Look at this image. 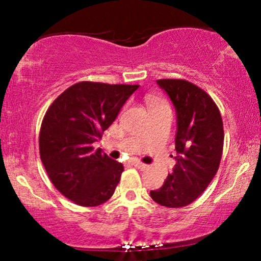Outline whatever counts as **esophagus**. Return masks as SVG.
Here are the masks:
<instances>
[{"label": "esophagus", "mask_w": 261, "mask_h": 261, "mask_svg": "<svg viewBox=\"0 0 261 261\" xmlns=\"http://www.w3.org/2000/svg\"><path fill=\"white\" fill-rule=\"evenodd\" d=\"M132 164H133L135 167H138V169H140V170L147 169V165H145V164L138 162V160H134V162H132Z\"/></svg>", "instance_id": "34e87169"}]
</instances>
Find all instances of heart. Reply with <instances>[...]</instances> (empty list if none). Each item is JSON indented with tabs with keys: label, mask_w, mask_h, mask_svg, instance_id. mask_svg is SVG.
<instances>
[{
	"label": "heart",
	"mask_w": 261,
	"mask_h": 261,
	"mask_svg": "<svg viewBox=\"0 0 261 261\" xmlns=\"http://www.w3.org/2000/svg\"><path fill=\"white\" fill-rule=\"evenodd\" d=\"M164 107H167V105L165 102L160 101V99H154V98L148 99V109L149 110L156 109V108H164Z\"/></svg>",
	"instance_id": "heart-1"
}]
</instances>
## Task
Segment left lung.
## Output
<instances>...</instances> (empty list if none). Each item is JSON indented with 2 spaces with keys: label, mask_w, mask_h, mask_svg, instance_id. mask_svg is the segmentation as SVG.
Returning <instances> with one entry per match:
<instances>
[{
  "label": "left lung",
  "mask_w": 261,
  "mask_h": 261,
  "mask_svg": "<svg viewBox=\"0 0 261 261\" xmlns=\"http://www.w3.org/2000/svg\"><path fill=\"white\" fill-rule=\"evenodd\" d=\"M176 110V165L153 201L167 208L190 204L208 188L219 170L223 149L220 110L201 88L184 80H159Z\"/></svg>",
  "instance_id": "8db88e82"
}]
</instances>
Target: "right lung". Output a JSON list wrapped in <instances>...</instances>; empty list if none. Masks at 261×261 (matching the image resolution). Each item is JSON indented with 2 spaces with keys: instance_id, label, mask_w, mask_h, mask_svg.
Wrapping results in <instances>:
<instances>
[{
  "instance_id": "1",
  "label": "right lung",
  "mask_w": 261,
  "mask_h": 261,
  "mask_svg": "<svg viewBox=\"0 0 261 261\" xmlns=\"http://www.w3.org/2000/svg\"><path fill=\"white\" fill-rule=\"evenodd\" d=\"M139 85L80 82L55 99L42 120L39 149L53 185L82 206L112 197L123 165L94 144Z\"/></svg>"
}]
</instances>
